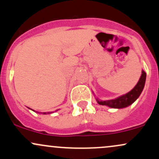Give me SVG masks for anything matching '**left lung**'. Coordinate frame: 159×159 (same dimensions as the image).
<instances>
[{"mask_svg":"<svg viewBox=\"0 0 159 159\" xmlns=\"http://www.w3.org/2000/svg\"><path fill=\"white\" fill-rule=\"evenodd\" d=\"M146 72L142 70V74L140 76L139 81L135 87L132 89L130 92L128 93L120 96V97L114 98L111 100H106V101H102V100L96 98L97 102L101 105H106L112 108H123L129 106L130 105L134 102V101L139 97V96L143 91V89L145 85L146 82Z\"/></svg>","mask_w":159,"mask_h":159,"instance_id":"8db88e82","label":"left lung"}]
</instances>
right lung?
Segmentation results:
<instances>
[{
  "label": "right lung",
  "instance_id": "1",
  "mask_svg": "<svg viewBox=\"0 0 159 159\" xmlns=\"http://www.w3.org/2000/svg\"><path fill=\"white\" fill-rule=\"evenodd\" d=\"M31 110H32V109H31ZM33 111H34V110H33ZM51 113H52V112H48V113H45V112H43V114H51Z\"/></svg>",
  "mask_w": 159,
  "mask_h": 159
}]
</instances>
